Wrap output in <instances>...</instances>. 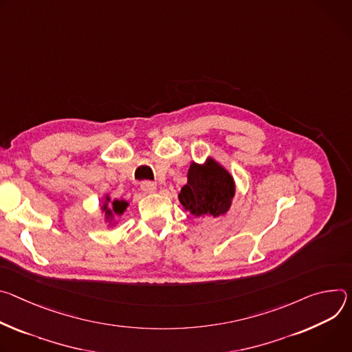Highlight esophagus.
I'll use <instances>...</instances> for the list:
<instances>
[{
	"label": "esophagus",
	"instance_id": "obj_1",
	"mask_svg": "<svg viewBox=\"0 0 352 352\" xmlns=\"http://www.w3.org/2000/svg\"><path fill=\"white\" fill-rule=\"evenodd\" d=\"M141 188H142V191H145V192H153V191L156 190V184H155L153 182L144 180V182L141 183Z\"/></svg>",
	"mask_w": 352,
	"mask_h": 352
}]
</instances>
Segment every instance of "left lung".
<instances>
[{"label":"left lung","mask_w":352,"mask_h":352,"mask_svg":"<svg viewBox=\"0 0 352 352\" xmlns=\"http://www.w3.org/2000/svg\"><path fill=\"white\" fill-rule=\"evenodd\" d=\"M187 179L179 194V200L187 211L197 217H219L229 210L235 196V183L217 162L210 160L204 166L191 164Z\"/></svg>","instance_id":"8db88e82"}]
</instances>
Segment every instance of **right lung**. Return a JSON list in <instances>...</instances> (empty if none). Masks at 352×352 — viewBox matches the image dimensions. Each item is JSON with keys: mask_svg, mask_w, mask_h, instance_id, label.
Wrapping results in <instances>:
<instances>
[{"mask_svg": "<svg viewBox=\"0 0 352 352\" xmlns=\"http://www.w3.org/2000/svg\"><path fill=\"white\" fill-rule=\"evenodd\" d=\"M126 207H127V203H126V201H123V200H114V201L111 203L110 208H107V206H104V207H103V210H106L107 217H110L111 214L122 215V214L124 212Z\"/></svg>", "mask_w": 352, "mask_h": 352, "instance_id": "obj_1", "label": "right lung"}]
</instances>
